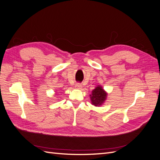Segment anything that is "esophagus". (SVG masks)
Instances as JSON below:
<instances>
[{"mask_svg": "<svg viewBox=\"0 0 160 160\" xmlns=\"http://www.w3.org/2000/svg\"><path fill=\"white\" fill-rule=\"evenodd\" d=\"M75 88L77 89H82V86H81V85L80 83H77L75 85Z\"/></svg>", "mask_w": 160, "mask_h": 160, "instance_id": "obj_1", "label": "esophagus"}]
</instances>
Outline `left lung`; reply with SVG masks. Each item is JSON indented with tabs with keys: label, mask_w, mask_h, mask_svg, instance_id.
I'll list each match as a JSON object with an SVG mask.
<instances>
[{
	"label": "left lung",
	"mask_w": 160,
	"mask_h": 160,
	"mask_svg": "<svg viewBox=\"0 0 160 160\" xmlns=\"http://www.w3.org/2000/svg\"><path fill=\"white\" fill-rule=\"evenodd\" d=\"M91 104L95 105V107H100L102 105L107 99L108 93L106 92L102 86L99 85L92 91L91 94L89 95Z\"/></svg>",
	"instance_id": "1"
}]
</instances>
